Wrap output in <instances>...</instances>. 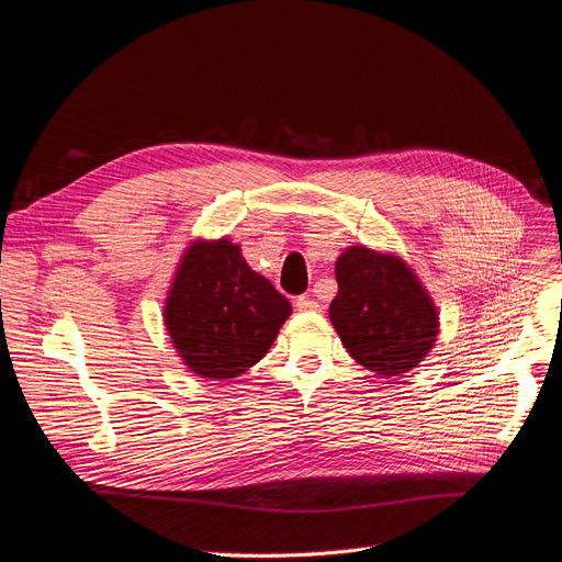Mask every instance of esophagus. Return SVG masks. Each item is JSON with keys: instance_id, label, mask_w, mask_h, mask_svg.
Listing matches in <instances>:
<instances>
[{"instance_id": "34e87169", "label": "esophagus", "mask_w": 562, "mask_h": 562, "mask_svg": "<svg viewBox=\"0 0 562 562\" xmlns=\"http://www.w3.org/2000/svg\"><path fill=\"white\" fill-rule=\"evenodd\" d=\"M294 308L302 311V313H317L319 302H315L313 296H308V294H302V296H296V300H294Z\"/></svg>"}]
</instances>
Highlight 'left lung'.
<instances>
[{"label":"left lung","instance_id":"8db88e82","mask_svg":"<svg viewBox=\"0 0 562 562\" xmlns=\"http://www.w3.org/2000/svg\"><path fill=\"white\" fill-rule=\"evenodd\" d=\"M328 317L349 356L381 376H402L434 347L438 313L397 256L349 247L336 262Z\"/></svg>","mask_w":562,"mask_h":562}]
</instances>
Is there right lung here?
I'll list each match as a JSON object with an SVG mask.
<instances>
[{
  "mask_svg": "<svg viewBox=\"0 0 562 562\" xmlns=\"http://www.w3.org/2000/svg\"><path fill=\"white\" fill-rule=\"evenodd\" d=\"M290 313L285 296L224 238L186 251L165 304V326L186 366L220 381L256 366Z\"/></svg>",
  "mask_w": 562,
  "mask_h": 562,
  "instance_id": "obj_1",
  "label": "right lung"
}]
</instances>
